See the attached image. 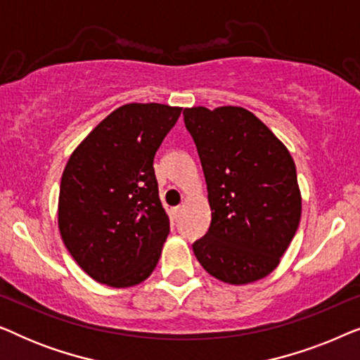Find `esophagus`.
<instances>
[{
    "mask_svg": "<svg viewBox=\"0 0 360 360\" xmlns=\"http://www.w3.org/2000/svg\"><path fill=\"white\" fill-rule=\"evenodd\" d=\"M180 214H181V206H175V208H172V218H174V221H179Z\"/></svg>",
    "mask_w": 360,
    "mask_h": 360,
    "instance_id": "esophagus-1",
    "label": "esophagus"
}]
</instances>
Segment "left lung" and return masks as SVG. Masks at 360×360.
Instances as JSON below:
<instances>
[{"mask_svg":"<svg viewBox=\"0 0 360 360\" xmlns=\"http://www.w3.org/2000/svg\"><path fill=\"white\" fill-rule=\"evenodd\" d=\"M208 188L211 224L193 252L229 285L274 272L302 218L297 167L283 142L240 106L185 108Z\"/></svg>","mask_w":360,"mask_h":360,"instance_id":"1","label":"left lung"}]
</instances>
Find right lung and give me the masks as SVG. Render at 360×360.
<instances>
[{"instance_id":"1","label":"right lung","mask_w":360,"mask_h":360,"mask_svg":"<svg viewBox=\"0 0 360 360\" xmlns=\"http://www.w3.org/2000/svg\"><path fill=\"white\" fill-rule=\"evenodd\" d=\"M181 108L129 103L108 115L72 152L62 174L58 229L96 282L127 288L155 269L170 221L154 157Z\"/></svg>"}]
</instances>
